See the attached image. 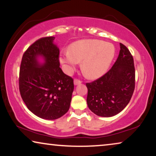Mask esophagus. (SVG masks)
I'll list each match as a JSON object with an SVG mask.
<instances>
[{"label":"esophagus","mask_w":156,"mask_h":156,"mask_svg":"<svg viewBox=\"0 0 156 156\" xmlns=\"http://www.w3.org/2000/svg\"><path fill=\"white\" fill-rule=\"evenodd\" d=\"M82 83V81L79 80H77V79H75V80H74V85H78V84H80V83Z\"/></svg>","instance_id":"esophagus-1"}]
</instances>
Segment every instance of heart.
Returning <instances> with one entry per match:
<instances>
[{"label": "heart", "mask_w": 156, "mask_h": 156, "mask_svg": "<svg viewBox=\"0 0 156 156\" xmlns=\"http://www.w3.org/2000/svg\"><path fill=\"white\" fill-rule=\"evenodd\" d=\"M111 44L96 39L80 40L69 46V51L60 53V61L67 73L74 70L78 62L86 77L96 80L109 68L115 56Z\"/></svg>", "instance_id": "obj_1"}]
</instances>
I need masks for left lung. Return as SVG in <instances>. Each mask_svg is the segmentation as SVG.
I'll return each instance as SVG.
<instances>
[{
  "label": "left lung",
  "instance_id": "8db88e82",
  "mask_svg": "<svg viewBox=\"0 0 156 156\" xmlns=\"http://www.w3.org/2000/svg\"><path fill=\"white\" fill-rule=\"evenodd\" d=\"M118 58L112 68L98 80L87 83L88 107L101 117L120 112L130 101L135 87L134 59L128 48L119 44Z\"/></svg>",
  "mask_w": 156,
  "mask_h": 156
}]
</instances>
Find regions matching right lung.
<instances>
[{
  "mask_svg": "<svg viewBox=\"0 0 156 156\" xmlns=\"http://www.w3.org/2000/svg\"><path fill=\"white\" fill-rule=\"evenodd\" d=\"M55 37H44L29 47L22 58L19 87L27 107L45 119H55L68 111L74 90L73 78L60 67ZM41 57L44 62L40 63Z\"/></svg>",
  "mask_w": 156,
  "mask_h": 156,
  "instance_id": "obj_1",
  "label": "right lung"
}]
</instances>
